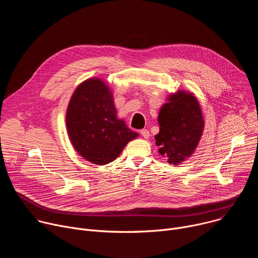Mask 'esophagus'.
I'll return each mask as SVG.
<instances>
[{"label": "esophagus", "instance_id": "obj_1", "mask_svg": "<svg viewBox=\"0 0 258 258\" xmlns=\"http://www.w3.org/2000/svg\"><path fill=\"white\" fill-rule=\"evenodd\" d=\"M140 134H141L145 139H148V138H149V136H150L149 131H148V130H146V128L141 130V131H140Z\"/></svg>", "mask_w": 258, "mask_h": 258}]
</instances>
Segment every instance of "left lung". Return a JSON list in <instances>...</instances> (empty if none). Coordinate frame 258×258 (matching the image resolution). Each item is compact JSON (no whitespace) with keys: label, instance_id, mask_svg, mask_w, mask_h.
I'll list each match as a JSON object with an SVG mask.
<instances>
[{"label":"left lung","instance_id":"1","mask_svg":"<svg viewBox=\"0 0 258 258\" xmlns=\"http://www.w3.org/2000/svg\"><path fill=\"white\" fill-rule=\"evenodd\" d=\"M158 123L160 128L155 140L159 153L173 164L190 157L204 127L201 108L193 94L182 91L172 94L160 109Z\"/></svg>","mask_w":258,"mask_h":258}]
</instances>
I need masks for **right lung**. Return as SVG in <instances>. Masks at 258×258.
<instances>
[{
	"mask_svg": "<svg viewBox=\"0 0 258 258\" xmlns=\"http://www.w3.org/2000/svg\"><path fill=\"white\" fill-rule=\"evenodd\" d=\"M66 125L79 154L98 165L115 160L125 145L138 137L117 118L112 93L99 79L84 82L73 93Z\"/></svg>",
	"mask_w": 258,
	"mask_h": 258,
	"instance_id": "obj_1",
	"label": "right lung"
}]
</instances>
